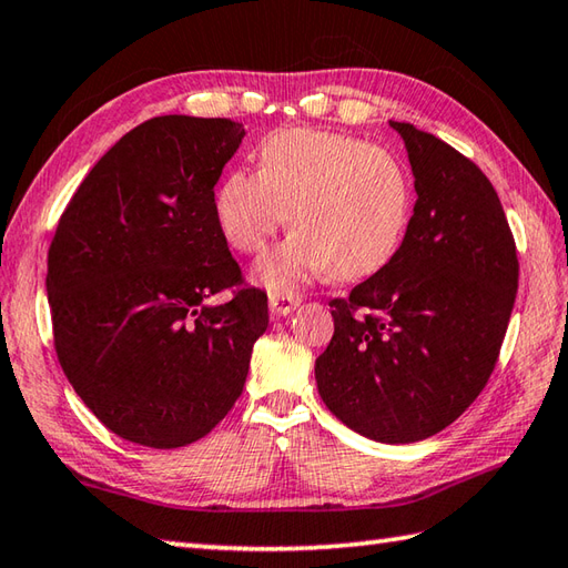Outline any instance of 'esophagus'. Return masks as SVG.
<instances>
[{
    "label": "esophagus",
    "mask_w": 568,
    "mask_h": 568,
    "mask_svg": "<svg viewBox=\"0 0 568 568\" xmlns=\"http://www.w3.org/2000/svg\"><path fill=\"white\" fill-rule=\"evenodd\" d=\"M301 304V298L294 294H272L270 296V311L274 316H286Z\"/></svg>",
    "instance_id": "esophagus-1"
}]
</instances>
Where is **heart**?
Segmentation results:
<instances>
[{"instance_id":"heart-1","label":"heart","mask_w":568,"mask_h":568,"mask_svg":"<svg viewBox=\"0 0 568 568\" xmlns=\"http://www.w3.org/2000/svg\"><path fill=\"white\" fill-rule=\"evenodd\" d=\"M260 156V171L235 169L220 183L215 217L230 245L257 254L292 211L296 233L254 270L264 286L286 294L326 270L357 280L392 260L412 213V181L395 154L296 126L272 134Z\"/></svg>"}]
</instances>
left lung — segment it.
I'll use <instances>...</instances> for the list:
<instances>
[{
  "label": "left lung",
  "instance_id": "8db88e82",
  "mask_svg": "<svg viewBox=\"0 0 568 568\" xmlns=\"http://www.w3.org/2000/svg\"><path fill=\"white\" fill-rule=\"evenodd\" d=\"M414 215L385 267L333 298V338L316 357L318 395L382 444L446 429L488 385L515 306L519 262L488 176L407 122Z\"/></svg>",
  "mask_w": 568,
  "mask_h": 568
}]
</instances>
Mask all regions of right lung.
Here are the masks:
<instances>
[{"mask_svg": "<svg viewBox=\"0 0 568 568\" xmlns=\"http://www.w3.org/2000/svg\"><path fill=\"white\" fill-rule=\"evenodd\" d=\"M245 136L225 118L164 114L126 132L73 193L49 247L58 363L126 442L179 448L225 419L270 326L215 217ZM230 291L215 307L210 298Z\"/></svg>", "mask_w": 568, "mask_h": 568, "instance_id": "obj_1", "label": "right lung"}]
</instances>
